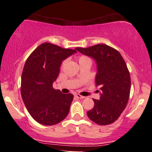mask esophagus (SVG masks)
Wrapping results in <instances>:
<instances>
[{
    "label": "esophagus",
    "mask_w": 152,
    "mask_h": 152,
    "mask_svg": "<svg viewBox=\"0 0 152 152\" xmlns=\"http://www.w3.org/2000/svg\"><path fill=\"white\" fill-rule=\"evenodd\" d=\"M74 95H75V96H76V97H78V98H79V99H83V98H84V96H82V95H79V94H75Z\"/></svg>",
    "instance_id": "obj_1"
}]
</instances>
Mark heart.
Segmentation results:
<instances>
[{"label": "heart", "instance_id": "heart-1", "mask_svg": "<svg viewBox=\"0 0 152 152\" xmlns=\"http://www.w3.org/2000/svg\"><path fill=\"white\" fill-rule=\"evenodd\" d=\"M79 63H83V62H91V60L88 57H86V56H80L79 58Z\"/></svg>", "mask_w": 152, "mask_h": 152}]
</instances>
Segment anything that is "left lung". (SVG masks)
I'll use <instances>...</instances> for the list:
<instances>
[{"instance_id":"left-lung-1","label":"left lung","mask_w":152,"mask_h":152,"mask_svg":"<svg viewBox=\"0 0 152 152\" xmlns=\"http://www.w3.org/2000/svg\"><path fill=\"white\" fill-rule=\"evenodd\" d=\"M75 49L96 63L95 84L100 89V97L99 100L93 99L95 105L87 111V116L100 125L114 122L125 108L130 97V76L124 59L118 51L105 44Z\"/></svg>"}]
</instances>
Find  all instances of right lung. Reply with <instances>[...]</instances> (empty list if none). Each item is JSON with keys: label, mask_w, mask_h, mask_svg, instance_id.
<instances>
[{"label": "right lung", "mask_w": 152, "mask_h": 152, "mask_svg": "<svg viewBox=\"0 0 152 152\" xmlns=\"http://www.w3.org/2000/svg\"><path fill=\"white\" fill-rule=\"evenodd\" d=\"M76 53L75 49L44 43L25 62L21 77L22 97L29 114L40 124L54 125L68 116L73 95L55 90L52 85L62 62Z\"/></svg>", "instance_id": "obj_1"}]
</instances>
